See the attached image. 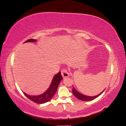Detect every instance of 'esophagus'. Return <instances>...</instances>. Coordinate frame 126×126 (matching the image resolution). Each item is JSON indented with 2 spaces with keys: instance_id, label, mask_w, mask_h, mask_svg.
Returning a JSON list of instances; mask_svg holds the SVG:
<instances>
[{
  "instance_id": "34e87169",
  "label": "esophagus",
  "mask_w": 126,
  "mask_h": 126,
  "mask_svg": "<svg viewBox=\"0 0 126 126\" xmlns=\"http://www.w3.org/2000/svg\"><path fill=\"white\" fill-rule=\"evenodd\" d=\"M61 73H62V76L63 77V78L68 77L69 76V73L68 72V70L67 69H63L61 71Z\"/></svg>"
}]
</instances>
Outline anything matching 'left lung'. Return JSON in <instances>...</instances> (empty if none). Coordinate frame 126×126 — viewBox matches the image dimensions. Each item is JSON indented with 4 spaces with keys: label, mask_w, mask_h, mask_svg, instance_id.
<instances>
[{
    "label": "left lung",
    "mask_w": 126,
    "mask_h": 126,
    "mask_svg": "<svg viewBox=\"0 0 126 126\" xmlns=\"http://www.w3.org/2000/svg\"><path fill=\"white\" fill-rule=\"evenodd\" d=\"M103 92H102L100 94H99L95 95V96H93V97L87 96V95L82 94L79 93L77 91L75 88H74V87H73V89H72V92H73V94L74 95V96L77 98L78 99H80V100H82V101H91V100H93L94 99L96 98H97L99 96V95L103 92Z\"/></svg>",
    "instance_id": "1"
}]
</instances>
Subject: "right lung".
Instances as JSON below:
<instances>
[{
  "instance_id": "1",
  "label": "right lung",
  "mask_w": 126,
  "mask_h": 126,
  "mask_svg": "<svg viewBox=\"0 0 126 126\" xmlns=\"http://www.w3.org/2000/svg\"><path fill=\"white\" fill-rule=\"evenodd\" d=\"M36 42L35 39H28L25 42ZM63 77L61 75V72H59L58 73L54 76L52 82L51 83L50 87H49L48 90L45 93L42 94L41 95H37V96H33V95H29L27 94L24 93V94L31 101H33L34 103L38 104H43L50 101V99L53 97L55 94V92L58 88V86L60 83L61 80L62 79Z\"/></svg>"
}]
</instances>
